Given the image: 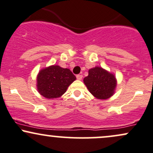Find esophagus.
<instances>
[{"label": "esophagus", "instance_id": "34e87169", "mask_svg": "<svg viewBox=\"0 0 153 153\" xmlns=\"http://www.w3.org/2000/svg\"><path fill=\"white\" fill-rule=\"evenodd\" d=\"M76 78L78 80H81L82 78V75H77Z\"/></svg>", "mask_w": 153, "mask_h": 153}]
</instances>
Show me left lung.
<instances>
[{
  "label": "left lung",
  "instance_id": "1",
  "mask_svg": "<svg viewBox=\"0 0 153 153\" xmlns=\"http://www.w3.org/2000/svg\"><path fill=\"white\" fill-rule=\"evenodd\" d=\"M83 82L90 93L100 100H107L113 96L117 87L115 75L100 66L90 69Z\"/></svg>",
  "mask_w": 153,
  "mask_h": 153
}]
</instances>
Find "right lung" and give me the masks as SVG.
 I'll use <instances>...</instances> for the list:
<instances>
[{
    "instance_id": "obj_1",
    "label": "right lung",
    "mask_w": 153,
    "mask_h": 153,
    "mask_svg": "<svg viewBox=\"0 0 153 153\" xmlns=\"http://www.w3.org/2000/svg\"><path fill=\"white\" fill-rule=\"evenodd\" d=\"M76 77L68 68L58 65H50L41 69L37 75V90L48 99L58 98L67 91Z\"/></svg>"
}]
</instances>
